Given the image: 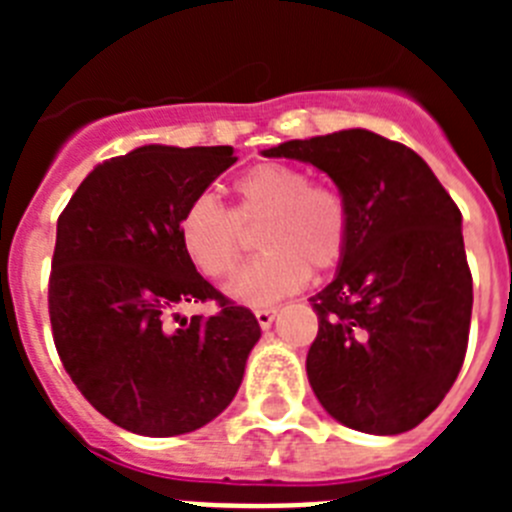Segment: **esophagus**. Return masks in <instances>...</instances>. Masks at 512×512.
Here are the masks:
<instances>
[{
	"label": "esophagus",
	"mask_w": 512,
	"mask_h": 512,
	"mask_svg": "<svg viewBox=\"0 0 512 512\" xmlns=\"http://www.w3.org/2000/svg\"><path fill=\"white\" fill-rule=\"evenodd\" d=\"M274 318H277V310H274V307H261V310H256V320H259V325L264 330L271 328Z\"/></svg>",
	"instance_id": "1"
}]
</instances>
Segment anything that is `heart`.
I'll return each instance as SVG.
<instances>
[{
	"label": "heart",
	"instance_id": "1",
	"mask_svg": "<svg viewBox=\"0 0 512 512\" xmlns=\"http://www.w3.org/2000/svg\"><path fill=\"white\" fill-rule=\"evenodd\" d=\"M235 215L215 194H197L179 217V243L194 269L220 279L235 269L243 251L241 223L266 220L259 259L243 266L228 295L243 305H271L292 295L310 271L341 264L348 248V202L336 187L312 184L300 166L259 164L235 182Z\"/></svg>",
	"mask_w": 512,
	"mask_h": 512
}]
</instances>
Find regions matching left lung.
<instances>
[{
    "instance_id": "left-lung-1",
    "label": "left lung",
    "mask_w": 512,
    "mask_h": 512,
    "mask_svg": "<svg viewBox=\"0 0 512 512\" xmlns=\"http://www.w3.org/2000/svg\"><path fill=\"white\" fill-rule=\"evenodd\" d=\"M261 153L312 164L348 202V248L333 282L310 297L312 392L354 431H410L441 405L467 354L472 274L459 207L418 153L372 130Z\"/></svg>"
}]
</instances>
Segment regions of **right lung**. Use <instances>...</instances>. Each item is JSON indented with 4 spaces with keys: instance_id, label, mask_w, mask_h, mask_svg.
Wrapping results in <instances>:
<instances>
[{
    "instance_id": "1",
    "label": "right lung",
    "mask_w": 512,
    "mask_h": 512,
    "mask_svg": "<svg viewBox=\"0 0 512 512\" xmlns=\"http://www.w3.org/2000/svg\"><path fill=\"white\" fill-rule=\"evenodd\" d=\"M235 161L230 146H140L94 166L58 217L48 287L58 356L81 395L138 436L215 420L261 338L256 315L202 279L179 243L184 207ZM207 299L221 302L215 316L173 328L176 306Z\"/></svg>"
}]
</instances>
